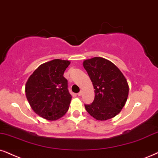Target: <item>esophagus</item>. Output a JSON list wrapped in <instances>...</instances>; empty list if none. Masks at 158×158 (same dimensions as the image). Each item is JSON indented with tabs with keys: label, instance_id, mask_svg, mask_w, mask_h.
<instances>
[{
	"label": "esophagus",
	"instance_id": "esophagus-1",
	"mask_svg": "<svg viewBox=\"0 0 158 158\" xmlns=\"http://www.w3.org/2000/svg\"><path fill=\"white\" fill-rule=\"evenodd\" d=\"M77 95H78V96H81V95H82V92H81V91H80V92H79V93H78V94H77Z\"/></svg>",
	"mask_w": 158,
	"mask_h": 158
}]
</instances>
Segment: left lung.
I'll use <instances>...</instances> for the list:
<instances>
[{"mask_svg":"<svg viewBox=\"0 0 158 158\" xmlns=\"http://www.w3.org/2000/svg\"><path fill=\"white\" fill-rule=\"evenodd\" d=\"M83 66L95 89V98L86 110L99 121L111 119L120 112L126 103L129 86L126 78L108 60L95 57L84 60Z\"/></svg>","mask_w":158,"mask_h":158,"instance_id":"8db88e82","label":"left lung"}]
</instances>
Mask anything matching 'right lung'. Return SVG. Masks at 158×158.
<instances>
[{
	"label": "right lung",
	"instance_id": "obj_1",
	"mask_svg": "<svg viewBox=\"0 0 158 158\" xmlns=\"http://www.w3.org/2000/svg\"><path fill=\"white\" fill-rule=\"evenodd\" d=\"M71 62L55 59L40 65L30 76L25 95L31 109L47 120H57L68 111L71 96L63 73Z\"/></svg>",
	"mask_w": 158,
	"mask_h": 158
}]
</instances>
